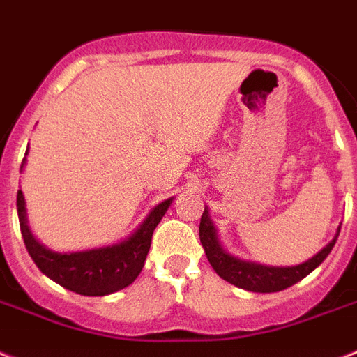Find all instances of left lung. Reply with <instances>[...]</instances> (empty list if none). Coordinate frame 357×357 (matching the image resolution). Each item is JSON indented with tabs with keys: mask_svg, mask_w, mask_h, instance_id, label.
<instances>
[{
	"mask_svg": "<svg viewBox=\"0 0 357 357\" xmlns=\"http://www.w3.org/2000/svg\"><path fill=\"white\" fill-rule=\"evenodd\" d=\"M341 226H337L334 238L326 244L325 248L317 252L316 255L308 261L296 266H268V264H259L253 261H244L222 248V244L217 235V228L210 219V210L204 208L202 219H200L199 235L202 248L206 252V257L210 261L211 268L219 273V278L231 282L235 287L243 288L248 291H259V294H270V291H281L284 288H290L301 279H305L310 272H314L319 266L328 253L334 248L337 235H340Z\"/></svg>",
	"mask_w": 357,
	"mask_h": 357,
	"instance_id": "1",
	"label": "left lung"
}]
</instances>
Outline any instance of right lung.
I'll use <instances>...</instances> for the list:
<instances>
[{
    "label": "right lung",
    "mask_w": 357,
    "mask_h": 357,
    "mask_svg": "<svg viewBox=\"0 0 357 357\" xmlns=\"http://www.w3.org/2000/svg\"><path fill=\"white\" fill-rule=\"evenodd\" d=\"M25 160L26 158H23L22 169L25 166ZM172 202L173 197L155 206L147 213L146 219L140 222V226L120 243L102 246V248L67 253L52 252V250L45 248L32 235L22 190H17L16 206L26 252L40 268L41 273H45L49 279L67 290L76 291L79 296L98 297L122 290L138 278V273L142 272L144 263H146L149 246H151L153 231L162 220V217L166 215Z\"/></svg>",
    "instance_id": "right-lung-1"
}]
</instances>
